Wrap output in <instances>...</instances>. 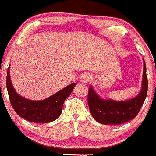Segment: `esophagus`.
<instances>
[{"mask_svg": "<svg viewBox=\"0 0 156 156\" xmlns=\"http://www.w3.org/2000/svg\"><path fill=\"white\" fill-rule=\"evenodd\" d=\"M90 76H91V75H90V73H88V72L83 73V74L80 76V82H81L82 83H88L89 80H90Z\"/></svg>", "mask_w": 156, "mask_h": 156, "instance_id": "1", "label": "esophagus"}]
</instances>
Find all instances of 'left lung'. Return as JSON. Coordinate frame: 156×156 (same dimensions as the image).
I'll list each match as a JSON object with an SVG mask.
<instances>
[{
    "label": "left lung",
    "instance_id": "obj_1",
    "mask_svg": "<svg viewBox=\"0 0 156 156\" xmlns=\"http://www.w3.org/2000/svg\"><path fill=\"white\" fill-rule=\"evenodd\" d=\"M144 62L141 89L136 97L125 101L105 99L97 94L92 85L89 86L87 103L94 119L103 125H118L133 119L137 116L147 94L148 82Z\"/></svg>",
    "mask_w": 156,
    "mask_h": 156
}]
</instances>
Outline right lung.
<instances>
[{
	"mask_svg": "<svg viewBox=\"0 0 156 156\" xmlns=\"http://www.w3.org/2000/svg\"><path fill=\"white\" fill-rule=\"evenodd\" d=\"M9 69L10 66L7 71L6 87L12 108L18 116L34 123H48L58 119L65 100L69 97L76 84H70L43 100H30L19 95L15 90L10 79Z\"/></svg>",
	"mask_w": 156,
	"mask_h": 156,
	"instance_id": "1",
	"label": "right lung"
}]
</instances>
